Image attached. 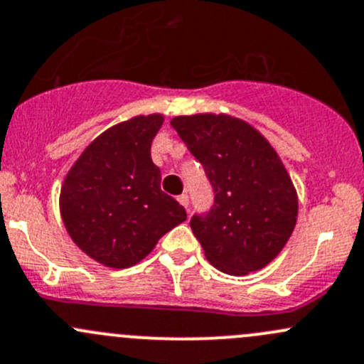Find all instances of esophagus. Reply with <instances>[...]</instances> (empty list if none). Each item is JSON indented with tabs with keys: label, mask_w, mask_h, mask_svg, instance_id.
<instances>
[{
	"label": "esophagus",
	"mask_w": 364,
	"mask_h": 364,
	"mask_svg": "<svg viewBox=\"0 0 364 364\" xmlns=\"http://www.w3.org/2000/svg\"><path fill=\"white\" fill-rule=\"evenodd\" d=\"M177 200H178V203H181L183 208L189 210V196H187V194H181V196H178Z\"/></svg>",
	"instance_id": "34e87169"
}]
</instances>
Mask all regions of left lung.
I'll use <instances>...</instances> for the list:
<instances>
[{
    "mask_svg": "<svg viewBox=\"0 0 364 364\" xmlns=\"http://www.w3.org/2000/svg\"><path fill=\"white\" fill-rule=\"evenodd\" d=\"M170 124L215 193L207 215L191 219L205 257L237 277L268 266L298 219V193L275 149L256 127L228 114L177 115Z\"/></svg>",
    "mask_w": 364,
    "mask_h": 364,
    "instance_id": "8db88e82",
    "label": "left lung"
}]
</instances>
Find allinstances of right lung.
I'll use <instances>...</instances> for the list:
<instances>
[{
  "mask_svg": "<svg viewBox=\"0 0 364 364\" xmlns=\"http://www.w3.org/2000/svg\"><path fill=\"white\" fill-rule=\"evenodd\" d=\"M163 114L136 115L108 127L66 173L59 212L75 245L108 268H129L152 252L164 233L187 219L161 191L151 145Z\"/></svg>",
  "mask_w": 364,
  "mask_h": 364,
  "instance_id": "obj_1",
  "label": "right lung"
}]
</instances>
